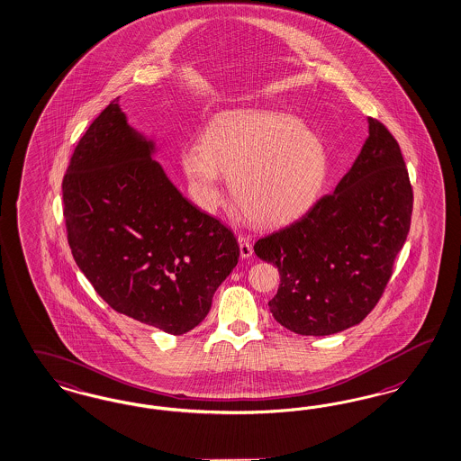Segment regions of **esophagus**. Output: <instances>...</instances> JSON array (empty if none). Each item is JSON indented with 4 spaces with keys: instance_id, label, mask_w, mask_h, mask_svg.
<instances>
[{
    "instance_id": "34e87169",
    "label": "esophagus",
    "mask_w": 461,
    "mask_h": 461,
    "mask_svg": "<svg viewBox=\"0 0 461 461\" xmlns=\"http://www.w3.org/2000/svg\"><path fill=\"white\" fill-rule=\"evenodd\" d=\"M239 243L240 255H241V258H249L250 255L254 254V247H252V243H250V239H249V237L240 235Z\"/></svg>"
}]
</instances>
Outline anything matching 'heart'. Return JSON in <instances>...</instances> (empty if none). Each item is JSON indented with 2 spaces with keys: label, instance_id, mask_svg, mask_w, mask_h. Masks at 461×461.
Returning <instances> with one entry per match:
<instances>
[{
  "label": "heart",
  "instance_id": "1",
  "mask_svg": "<svg viewBox=\"0 0 461 461\" xmlns=\"http://www.w3.org/2000/svg\"><path fill=\"white\" fill-rule=\"evenodd\" d=\"M182 165L195 199L207 211L221 199L224 175L250 221L277 226L298 218L317 199L329 157L321 140L296 117L243 112L211 124L204 144L184 149Z\"/></svg>",
  "mask_w": 461,
  "mask_h": 461
}]
</instances>
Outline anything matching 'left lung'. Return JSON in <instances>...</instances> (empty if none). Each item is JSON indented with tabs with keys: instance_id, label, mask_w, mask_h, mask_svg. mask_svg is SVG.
Here are the masks:
<instances>
[{
	"instance_id": "left-lung-1",
	"label": "left lung",
	"mask_w": 461,
	"mask_h": 461,
	"mask_svg": "<svg viewBox=\"0 0 461 461\" xmlns=\"http://www.w3.org/2000/svg\"><path fill=\"white\" fill-rule=\"evenodd\" d=\"M352 168L298 221L255 241L281 276L270 313L294 334L330 335L380 302L412 218L413 191L393 134L369 117Z\"/></svg>"
}]
</instances>
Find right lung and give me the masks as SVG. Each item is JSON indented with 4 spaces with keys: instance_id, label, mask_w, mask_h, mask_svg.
I'll return each mask as SVG.
<instances>
[{
    "instance_id": "obj_1",
    "label": "right lung",
    "mask_w": 461,
    "mask_h": 461,
    "mask_svg": "<svg viewBox=\"0 0 461 461\" xmlns=\"http://www.w3.org/2000/svg\"><path fill=\"white\" fill-rule=\"evenodd\" d=\"M127 126L117 98L77 144L63 178L66 235L115 312L168 334L197 327L239 264L233 231L189 203Z\"/></svg>"
}]
</instances>
